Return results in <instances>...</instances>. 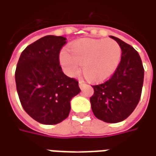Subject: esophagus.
Returning a JSON list of instances; mask_svg holds the SVG:
<instances>
[{
  "label": "esophagus",
  "mask_w": 156,
  "mask_h": 156,
  "mask_svg": "<svg viewBox=\"0 0 156 156\" xmlns=\"http://www.w3.org/2000/svg\"><path fill=\"white\" fill-rule=\"evenodd\" d=\"M79 86H80V88L82 90L83 88H84V87L86 86V84L83 82V81H79Z\"/></svg>",
  "instance_id": "34e87169"
}]
</instances>
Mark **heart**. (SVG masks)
<instances>
[{
	"label": "heart",
	"instance_id": "b5f03b06",
	"mask_svg": "<svg viewBox=\"0 0 156 156\" xmlns=\"http://www.w3.org/2000/svg\"><path fill=\"white\" fill-rule=\"evenodd\" d=\"M62 51L60 62L66 73L76 76L81 66L84 76L90 82H102L115 72L121 59L122 51L114 40L81 39L73 42Z\"/></svg>",
	"mask_w": 156,
	"mask_h": 156
}]
</instances>
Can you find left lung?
<instances>
[{
	"instance_id": "8db88e82",
	"label": "left lung",
	"mask_w": 156,
	"mask_h": 156,
	"mask_svg": "<svg viewBox=\"0 0 156 156\" xmlns=\"http://www.w3.org/2000/svg\"><path fill=\"white\" fill-rule=\"evenodd\" d=\"M120 45L122 55L120 65L105 82L92 86L94 95L90 101L93 113L106 123L126 120L138 105L144 81V67L140 56L131 45L110 36Z\"/></svg>"
}]
</instances>
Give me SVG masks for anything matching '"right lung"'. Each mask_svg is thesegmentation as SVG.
Segmentation results:
<instances>
[{
	"label": "right lung",
	"mask_w": 156,
	"mask_h": 156,
	"mask_svg": "<svg viewBox=\"0 0 156 156\" xmlns=\"http://www.w3.org/2000/svg\"><path fill=\"white\" fill-rule=\"evenodd\" d=\"M66 43L63 36H45L24 50L15 73L22 107L34 120L56 125L66 119L70 101L80 91L78 81L66 76L59 54Z\"/></svg>",
	"instance_id": "add662e5"
}]
</instances>
